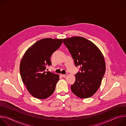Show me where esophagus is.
<instances>
[{
  "mask_svg": "<svg viewBox=\"0 0 126 126\" xmlns=\"http://www.w3.org/2000/svg\"><path fill=\"white\" fill-rule=\"evenodd\" d=\"M67 75H68L67 74H61L60 75H61L62 77H64H64H65Z\"/></svg>",
  "mask_w": 126,
  "mask_h": 126,
  "instance_id": "34e87169",
  "label": "esophagus"
}]
</instances>
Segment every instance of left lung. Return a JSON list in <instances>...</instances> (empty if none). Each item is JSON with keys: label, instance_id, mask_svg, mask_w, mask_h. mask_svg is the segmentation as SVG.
I'll list each match as a JSON object with an SVG mask.
<instances>
[{"label": "left lung", "instance_id": "8db88e82", "mask_svg": "<svg viewBox=\"0 0 126 126\" xmlns=\"http://www.w3.org/2000/svg\"><path fill=\"white\" fill-rule=\"evenodd\" d=\"M80 71L75 75V82L71 90L81 98L93 96L98 90L103 77L106 65L104 56L98 47L91 41L79 36L63 39Z\"/></svg>", "mask_w": 126, "mask_h": 126}]
</instances>
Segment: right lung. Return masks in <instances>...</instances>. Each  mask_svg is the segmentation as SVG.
<instances>
[{
  "label": "right lung",
  "mask_w": 126,
  "mask_h": 126,
  "mask_svg": "<svg viewBox=\"0 0 126 126\" xmlns=\"http://www.w3.org/2000/svg\"><path fill=\"white\" fill-rule=\"evenodd\" d=\"M62 39L44 38L25 52L20 64L22 82L34 97L45 99L55 91L59 75L46 71L51 65L50 57L62 43Z\"/></svg>",
  "instance_id": "obj_1"
}]
</instances>
